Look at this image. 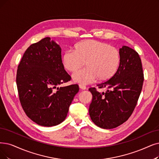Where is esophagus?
<instances>
[{
    "label": "esophagus",
    "instance_id": "34e87169",
    "mask_svg": "<svg viewBox=\"0 0 159 159\" xmlns=\"http://www.w3.org/2000/svg\"><path fill=\"white\" fill-rule=\"evenodd\" d=\"M79 87H80V89H82V90H85L86 89V87L85 85H81V84L79 85Z\"/></svg>",
    "mask_w": 159,
    "mask_h": 159
}]
</instances>
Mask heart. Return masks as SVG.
I'll return each instance as SVG.
<instances>
[{
	"label": "heart",
	"instance_id": "heart-1",
	"mask_svg": "<svg viewBox=\"0 0 159 159\" xmlns=\"http://www.w3.org/2000/svg\"><path fill=\"white\" fill-rule=\"evenodd\" d=\"M86 67L72 75L75 83L88 85L98 78L110 80L117 70L120 62L119 51L108 43L95 40L79 42L74 51H66L62 55V63L67 71L75 72L84 65Z\"/></svg>",
	"mask_w": 159,
	"mask_h": 159
}]
</instances>
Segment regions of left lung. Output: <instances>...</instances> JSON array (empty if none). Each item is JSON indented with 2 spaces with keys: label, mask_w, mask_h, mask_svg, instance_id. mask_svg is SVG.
I'll list each match as a JSON object with an SVG mask.
<instances>
[{
  "label": "left lung",
  "mask_w": 159,
  "mask_h": 159,
  "mask_svg": "<svg viewBox=\"0 0 159 159\" xmlns=\"http://www.w3.org/2000/svg\"><path fill=\"white\" fill-rule=\"evenodd\" d=\"M119 54L116 73L109 80L97 85L111 90L100 93L95 88L89 89L93 95L89 116L95 125L104 129L116 128L130 117L142 89L143 74L138 53L123 46L119 49Z\"/></svg>",
  "instance_id": "left-lung-1"
}]
</instances>
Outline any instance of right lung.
Wrapping results in <instances>:
<instances>
[{"label": "right lung", "instance_id": "right-lung-1", "mask_svg": "<svg viewBox=\"0 0 159 159\" xmlns=\"http://www.w3.org/2000/svg\"><path fill=\"white\" fill-rule=\"evenodd\" d=\"M64 68L61 48L49 37L32 44L17 67L16 84L23 109L43 126L61 123L79 91L78 85L58 86L70 80Z\"/></svg>", "mask_w": 159, "mask_h": 159}]
</instances>
